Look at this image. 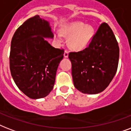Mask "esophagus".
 <instances>
[{"label": "esophagus", "instance_id": "obj_1", "mask_svg": "<svg viewBox=\"0 0 131 131\" xmlns=\"http://www.w3.org/2000/svg\"><path fill=\"white\" fill-rule=\"evenodd\" d=\"M69 56V51L67 50H65L64 51V58H68Z\"/></svg>", "mask_w": 131, "mask_h": 131}]
</instances>
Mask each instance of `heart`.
I'll use <instances>...</instances> for the list:
<instances>
[{"label": "heart", "mask_w": 131, "mask_h": 131, "mask_svg": "<svg viewBox=\"0 0 131 131\" xmlns=\"http://www.w3.org/2000/svg\"><path fill=\"white\" fill-rule=\"evenodd\" d=\"M60 32L62 36L68 37V45L71 49L80 51L86 48L91 41L94 29L93 26L82 21H74L62 28ZM54 37L58 41H62L60 35L56 34Z\"/></svg>", "instance_id": "heart-1"}]
</instances>
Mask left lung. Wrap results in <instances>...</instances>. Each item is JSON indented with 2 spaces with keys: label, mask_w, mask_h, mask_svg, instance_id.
I'll return each mask as SVG.
<instances>
[{
  "label": "left lung",
  "mask_w": 131,
  "mask_h": 131,
  "mask_svg": "<svg viewBox=\"0 0 131 131\" xmlns=\"http://www.w3.org/2000/svg\"><path fill=\"white\" fill-rule=\"evenodd\" d=\"M119 52L112 30L107 23H102L86 48L69 54L75 87L89 94L103 91L116 75Z\"/></svg>",
  "instance_id": "1"
}]
</instances>
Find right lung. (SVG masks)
<instances>
[{"instance_id": "add662e5", "label": "right lung", "mask_w": 131, "mask_h": 131, "mask_svg": "<svg viewBox=\"0 0 131 131\" xmlns=\"http://www.w3.org/2000/svg\"><path fill=\"white\" fill-rule=\"evenodd\" d=\"M45 38H53L49 21L39 15L24 21L11 40L9 64L15 84L32 99L52 90L64 49L52 47Z\"/></svg>"}]
</instances>
